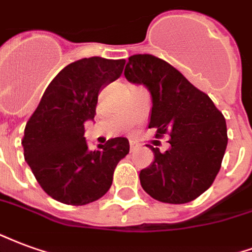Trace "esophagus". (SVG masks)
<instances>
[{
	"instance_id": "esophagus-1",
	"label": "esophagus",
	"mask_w": 252,
	"mask_h": 252,
	"mask_svg": "<svg viewBox=\"0 0 252 252\" xmlns=\"http://www.w3.org/2000/svg\"><path fill=\"white\" fill-rule=\"evenodd\" d=\"M137 148H138V145L134 144V142H130V152H135Z\"/></svg>"
}]
</instances>
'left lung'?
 Here are the masks:
<instances>
[{
  "label": "left lung",
  "instance_id": "left-lung-1",
  "mask_svg": "<svg viewBox=\"0 0 252 252\" xmlns=\"http://www.w3.org/2000/svg\"><path fill=\"white\" fill-rule=\"evenodd\" d=\"M130 83L142 84L152 98L149 127L168 133L169 149H150L154 161L141 170V185L153 199L184 204L204 193L219 173L227 148L223 114L207 94L153 55H133L125 67Z\"/></svg>",
  "mask_w": 252,
  "mask_h": 252
}]
</instances>
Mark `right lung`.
I'll return each mask as SVG.
<instances>
[{"instance_id": "obj_1", "label": "right lung", "mask_w": 252, "mask_h": 252, "mask_svg": "<svg viewBox=\"0 0 252 252\" xmlns=\"http://www.w3.org/2000/svg\"><path fill=\"white\" fill-rule=\"evenodd\" d=\"M124 59L84 58L55 76L25 126V161L44 192L69 205L100 199L111 184L115 166L128 153L125 137L90 150L84 124L94 121L98 95L121 76Z\"/></svg>"}]
</instances>
